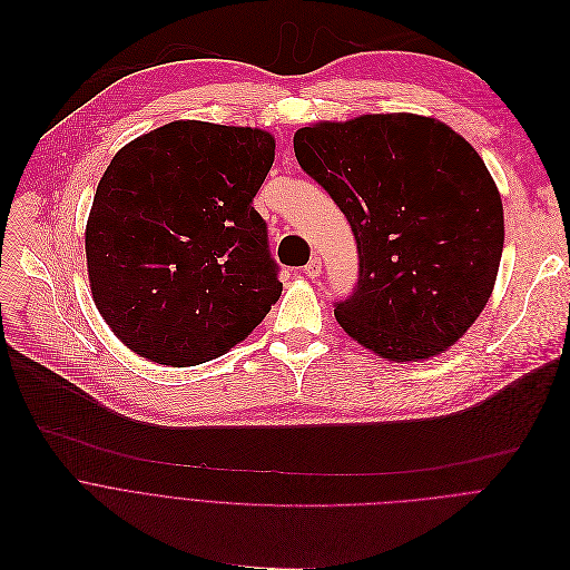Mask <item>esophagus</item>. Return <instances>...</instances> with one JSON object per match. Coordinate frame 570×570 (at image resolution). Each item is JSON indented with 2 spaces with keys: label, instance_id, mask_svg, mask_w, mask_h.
Returning a JSON list of instances; mask_svg holds the SVG:
<instances>
[{
  "label": "esophagus",
  "instance_id": "obj_1",
  "mask_svg": "<svg viewBox=\"0 0 570 570\" xmlns=\"http://www.w3.org/2000/svg\"><path fill=\"white\" fill-rule=\"evenodd\" d=\"M303 274H305V276H309V278H316V276L321 274V258H316V256H314V258L303 267Z\"/></svg>",
  "mask_w": 570,
  "mask_h": 570
}]
</instances>
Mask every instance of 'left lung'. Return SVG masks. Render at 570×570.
<instances>
[{"label": "left lung", "instance_id": "left-lung-1", "mask_svg": "<svg viewBox=\"0 0 570 570\" xmlns=\"http://www.w3.org/2000/svg\"><path fill=\"white\" fill-rule=\"evenodd\" d=\"M301 168L346 215L360 276L334 316L391 362L440 355L490 301L503 206L479 153L440 121L366 114L294 135Z\"/></svg>", "mask_w": 570, "mask_h": 570}]
</instances>
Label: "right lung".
<instances>
[{"instance_id":"obj_1","label":"right lung","mask_w":570,"mask_h":570,"mask_svg":"<svg viewBox=\"0 0 570 570\" xmlns=\"http://www.w3.org/2000/svg\"><path fill=\"white\" fill-rule=\"evenodd\" d=\"M254 128L175 121L114 157L85 232L91 294L137 355L195 366L243 341L283 292L254 197L274 164Z\"/></svg>"}]
</instances>
